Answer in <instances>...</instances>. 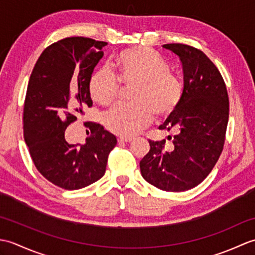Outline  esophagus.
<instances>
[{
    "instance_id": "esophagus-1",
    "label": "esophagus",
    "mask_w": 255,
    "mask_h": 255,
    "mask_svg": "<svg viewBox=\"0 0 255 255\" xmlns=\"http://www.w3.org/2000/svg\"><path fill=\"white\" fill-rule=\"evenodd\" d=\"M118 142L119 143H124V142H130V141H132V138H129V137H119L118 139Z\"/></svg>"
}]
</instances>
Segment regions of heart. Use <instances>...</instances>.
Masks as SVG:
<instances>
[{"instance_id":"b5f03b06","label":"heart","mask_w":255,"mask_h":255,"mask_svg":"<svg viewBox=\"0 0 255 255\" xmlns=\"http://www.w3.org/2000/svg\"><path fill=\"white\" fill-rule=\"evenodd\" d=\"M111 71L97 69L91 74L89 91L94 102L110 106L121 93V84L134 85L130 105H117L105 117L108 130L122 137H132L159 118L170 116L180 105L183 85L169 71V66L155 51L132 47L114 59Z\"/></svg>"}]
</instances>
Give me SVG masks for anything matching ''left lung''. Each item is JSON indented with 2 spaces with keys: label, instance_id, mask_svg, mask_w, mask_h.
Segmentation results:
<instances>
[{
  "label": "left lung",
  "instance_id": "left-lung-1",
  "mask_svg": "<svg viewBox=\"0 0 255 255\" xmlns=\"http://www.w3.org/2000/svg\"><path fill=\"white\" fill-rule=\"evenodd\" d=\"M162 47L180 58L184 74L180 105L159 127L174 133V145L165 150V140H149L150 151L140 161V171L162 191L184 192L207 177L223 152L229 99L219 70L203 51L183 44Z\"/></svg>",
  "mask_w": 255,
  "mask_h": 255
}]
</instances>
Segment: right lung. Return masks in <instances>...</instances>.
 Instances as JSON below:
<instances>
[{
	"label": "right lung",
	"mask_w": 255,
	"mask_h": 255,
	"mask_svg": "<svg viewBox=\"0 0 255 255\" xmlns=\"http://www.w3.org/2000/svg\"><path fill=\"white\" fill-rule=\"evenodd\" d=\"M107 42L68 37L42 51L30 74L24 104V138L40 174L55 185L74 191L105 174L117 139L96 123H88L84 144L69 143V125L93 102L89 80L104 56Z\"/></svg>",
	"instance_id": "1"
}]
</instances>
